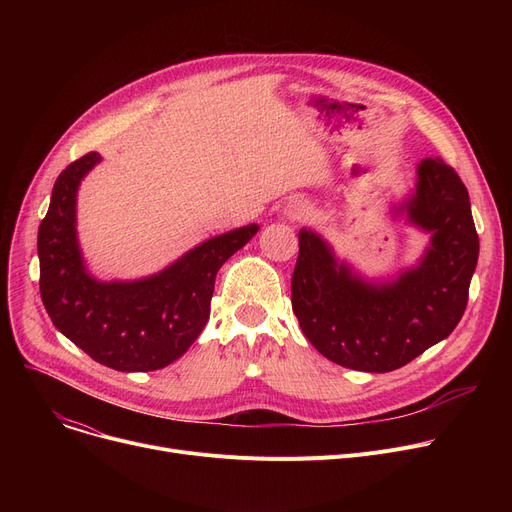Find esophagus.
<instances>
[{
	"mask_svg": "<svg viewBox=\"0 0 512 512\" xmlns=\"http://www.w3.org/2000/svg\"><path fill=\"white\" fill-rule=\"evenodd\" d=\"M309 213H311V207L305 203V201H290L286 207H284V215L288 220H305V218H309Z\"/></svg>",
	"mask_w": 512,
	"mask_h": 512,
	"instance_id": "obj_1",
	"label": "esophagus"
}]
</instances>
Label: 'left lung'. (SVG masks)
Masks as SVG:
<instances>
[{
    "label": "left lung",
    "instance_id": "1",
    "mask_svg": "<svg viewBox=\"0 0 512 512\" xmlns=\"http://www.w3.org/2000/svg\"><path fill=\"white\" fill-rule=\"evenodd\" d=\"M396 218L429 234L419 261L388 280H369L340 261L311 228L299 232L292 311L326 359L357 371L407 365L459 324L479 257L465 184L440 157L417 164V182Z\"/></svg>",
    "mask_w": 512,
    "mask_h": 512
}]
</instances>
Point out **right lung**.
Returning a JSON list of instances; mask_svg holds the SVG:
<instances>
[{
    "label": "right lung",
    "mask_w": 512,
    "mask_h": 512,
    "mask_svg": "<svg viewBox=\"0 0 512 512\" xmlns=\"http://www.w3.org/2000/svg\"><path fill=\"white\" fill-rule=\"evenodd\" d=\"M101 161L91 151L58 176L39 226L41 299L68 340L116 371H155L180 359L209 319L220 267L257 234L249 224L203 240L164 270L101 282L87 270L76 234V195Z\"/></svg>",
    "instance_id": "add662e5"
}]
</instances>
